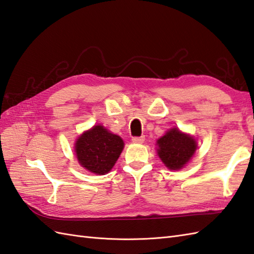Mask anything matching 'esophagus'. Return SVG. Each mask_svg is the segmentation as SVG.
<instances>
[{
	"label": "esophagus",
	"mask_w": 254,
	"mask_h": 254,
	"mask_svg": "<svg viewBox=\"0 0 254 254\" xmlns=\"http://www.w3.org/2000/svg\"><path fill=\"white\" fill-rule=\"evenodd\" d=\"M144 140H145V136H134V137H132L133 143H136V144L144 143Z\"/></svg>",
	"instance_id": "esophagus-1"
}]
</instances>
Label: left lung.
Returning <instances> with one entry per match:
<instances>
[{
  "label": "left lung",
  "instance_id": "1",
  "mask_svg": "<svg viewBox=\"0 0 254 254\" xmlns=\"http://www.w3.org/2000/svg\"><path fill=\"white\" fill-rule=\"evenodd\" d=\"M158 155L170 170H180L196 150V141L178 128H172L157 141Z\"/></svg>",
  "mask_w": 254,
  "mask_h": 254
}]
</instances>
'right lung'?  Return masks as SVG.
<instances>
[{"instance_id":"1","label":"right lung","mask_w":254,"mask_h":254,"mask_svg":"<svg viewBox=\"0 0 254 254\" xmlns=\"http://www.w3.org/2000/svg\"><path fill=\"white\" fill-rule=\"evenodd\" d=\"M125 143L120 136L96 126L83 133L75 143L79 163L95 174H106L113 169Z\"/></svg>"}]
</instances>
